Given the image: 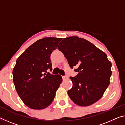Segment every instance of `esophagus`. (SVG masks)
<instances>
[{"label": "esophagus", "mask_w": 125, "mask_h": 125, "mask_svg": "<svg viewBox=\"0 0 125 125\" xmlns=\"http://www.w3.org/2000/svg\"><path fill=\"white\" fill-rule=\"evenodd\" d=\"M68 77L67 76V75H66V76H62V78H63V80H66L67 79H68Z\"/></svg>", "instance_id": "34e87169"}]
</instances>
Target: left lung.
I'll use <instances>...</instances> for the list:
<instances>
[{
  "label": "left lung",
  "mask_w": 125,
  "mask_h": 125,
  "mask_svg": "<svg viewBox=\"0 0 125 125\" xmlns=\"http://www.w3.org/2000/svg\"><path fill=\"white\" fill-rule=\"evenodd\" d=\"M58 49L64 54L71 68L78 72L70 78L73 87L68 94L75 104L88 106L102 97L110 84L111 62L105 53L92 43L78 37L63 38Z\"/></svg>",
  "instance_id": "1"
}]
</instances>
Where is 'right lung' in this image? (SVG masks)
I'll return each instance as SVG.
<instances>
[{
	"label": "right lung",
	"mask_w": 125,
	"mask_h": 125,
	"mask_svg": "<svg viewBox=\"0 0 125 125\" xmlns=\"http://www.w3.org/2000/svg\"><path fill=\"white\" fill-rule=\"evenodd\" d=\"M62 38H43L29 46L16 61L13 82L20 98L25 105L41 110L52 104L62 82L59 74H51V54Z\"/></svg>",
	"instance_id": "right-lung-1"
}]
</instances>
